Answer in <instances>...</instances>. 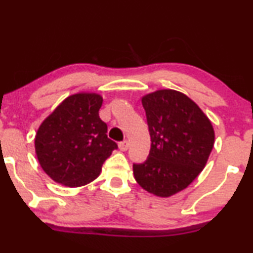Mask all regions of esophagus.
I'll list each match as a JSON object with an SVG mask.
<instances>
[{"label": "esophagus", "instance_id": "esophagus-1", "mask_svg": "<svg viewBox=\"0 0 253 253\" xmlns=\"http://www.w3.org/2000/svg\"><path fill=\"white\" fill-rule=\"evenodd\" d=\"M128 146H129L128 141H127V140H124V141L119 142V150L125 152V151L128 150Z\"/></svg>", "mask_w": 253, "mask_h": 253}]
</instances>
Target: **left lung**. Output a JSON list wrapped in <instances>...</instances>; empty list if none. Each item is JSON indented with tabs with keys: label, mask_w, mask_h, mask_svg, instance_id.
<instances>
[{
	"label": "left lung",
	"mask_w": 253,
	"mask_h": 253,
	"mask_svg": "<svg viewBox=\"0 0 253 253\" xmlns=\"http://www.w3.org/2000/svg\"><path fill=\"white\" fill-rule=\"evenodd\" d=\"M141 102L152 142L147 160L134 164L133 174L148 193L171 197L205 167L214 144L213 126L199 106L178 90H156Z\"/></svg>",
	"instance_id": "obj_1"
}]
</instances>
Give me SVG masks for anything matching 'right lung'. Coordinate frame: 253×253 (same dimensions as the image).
Wrapping results in <instances>:
<instances>
[{
    "mask_svg": "<svg viewBox=\"0 0 253 253\" xmlns=\"http://www.w3.org/2000/svg\"><path fill=\"white\" fill-rule=\"evenodd\" d=\"M102 101L96 93L73 94L40 125L35 153L42 169L55 182L66 187L89 184L118 148L107 138V125L99 117Z\"/></svg>",
    "mask_w": 253,
    "mask_h": 253,
    "instance_id": "right-lung-1",
    "label": "right lung"
}]
</instances>
